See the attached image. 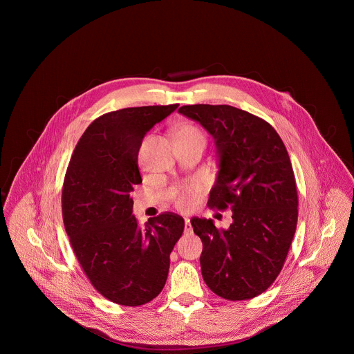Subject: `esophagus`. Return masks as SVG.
Masks as SVG:
<instances>
[{"mask_svg":"<svg viewBox=\"0 0 354 354\" xmlns=\"http://www.w3.org/2000/svg\"><path fill=\"white\" fill-rule=\"evenodd\" d=\"M185 232L186 234L192 232V225H190V220L189 218H185Z\"/></svg>","mask_w":354,"mask_h":354,"instance_id":"1","label":"esophagus"}]
</instances>
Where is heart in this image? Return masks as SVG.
Instances as JSON below:
<instances>
[{"mask_svg":"<svg viewBox=\"0 0 354 354\" xmlns=\"http://www.w3.org/2000/svg\"><path fill=\"white\" fill-rule=\"evenodd\" d=\"M192 137L205 140V136H203V133H201V130L197 129L193 124H185L178 130V138H192ZM198 193H200L198 186H196V185L189 186V187H186V189H183V190H180L175 194V197H174L175 205L179 209H187L194 203V200H196Z\"/></svg>","mask_w":354,"mask_h":354,"instance_id":"heart-1","label":"heart"}]
</instances>
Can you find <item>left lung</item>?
Wrapping results in <instances>:
<instances>
[{
    "label": "left lung",
    "instance_id": "obj_1",
    "mask_svg": "<svg viewBox=\"0 0 354 354\" xmlns=\"http://www.w3.org/2000/svg\"><path fill=\"white\" fill-rule=\"evenodd\" d=\"M179 113L216 141L218 175L207 206L232 210L227 230L213 220H190L203 242L201 274L225 299L254 298L281 272L297 228L298 196L286 145L266 120L230 105H186Z\"/></svg>",
    "mask_w": 354,
    "mask_h": 354
}]
</instances>
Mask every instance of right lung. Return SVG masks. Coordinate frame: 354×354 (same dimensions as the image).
Masks as SVG:
<instances>
[{
  "mask_svg": "<svg viewBox=\"0 0 354 354\" xmlns=\"http://www.w3.org/2000/svg\"><path fill=\"white\" fill-rule=\"evenodd\" d=\"M126 108L95 119L81 136L63 185V221L91 284L112 302L138 307L164 288L185 221L162 213L140 227L130 193L140 185L142 138L175 109Z\"/></svg>",
  "mask_w": 354,
  "mask_h": 354,
  "instance_id": "1",
  "label": "right lung"
}]
</instances>
